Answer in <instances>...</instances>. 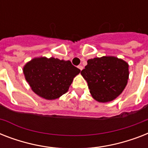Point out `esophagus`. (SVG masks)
I'll use <instances>...</instances> for the list:
<instances>
[{"label": "esophagus", "instance_id": "esophagus-1", "mask_svg": "<svg viewBox=\"0 0 148 148\" xmlns=\"http://www.w3.org/2000/svg\"><path fill=\"white\" fill-rule=\"evenodd\" d=\"M78 67L79 69L81 70V71H82V70H83V68H84L83 66H82V65H79V66H78V67Z\"/></svg>", "mask_w": 148, "mask_h": 148}]
</instances>
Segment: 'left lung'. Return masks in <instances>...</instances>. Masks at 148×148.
Returning a JSON list of instances; mask_svg holds the SVG:
<instances>
[{"label":"left lung","mask_w":148,"mask_h":148,"mask_svg":"<svg viewBox=\"0 0 148 148\" xmlns=\"http://www.w3.org/2000/svg\"><path fill=\"white\" fill-rule=\"evenodd\" d=\"M128 64L122 59L103 56L89 59L81 72L92 97L98 102H109L124 90L129 77Z\"/></svg>","instance_id":"obj_1"}]
</instances>
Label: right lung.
I'll return each instance as SVG.
<instances>
[{
    "mask_svg": "<svg viewBox=\"0 0 148 148\" xmlns=\"http://www.w3.org/2000/svg\"><path fill=\"white\" fill-rule=\"evenodd\" d=\"M23 72L36 95L47 100H54L67 92L81 70L70 60L41 57L27 63Z\"/></svg>",
    "mask_w": 148,
    "mask_h": 148,
    "instance_id": "obj_1",
    "label": "right lung"
}]
</instances>
